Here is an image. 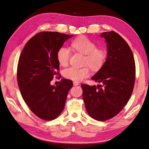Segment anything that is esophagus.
Returning a JSON list of instances; mask_svg holds the SVG:
<instances>
[{
  "label": "esophagus",
  "mask_w": 149,
  "mask_h": 149,
  "mask_svg": "<svg viewBox=\"0 0 149 149\" xmlns=\"http://www.w3.org/2000/svg\"><path fill=\"white\" fill-rule=\"evenodd\" d=\"M73 85L74 86H78V85H79V83L77 81H73Z\"/></svg>",
  "instance_id": "esophagus-1"
}]
</instances>
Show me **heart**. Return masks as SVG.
Listing matches in <instances>:
<instances>
[{
  "label": "heart",
  "mask_w": 149,
  "mask_h": 149,
  "mask_svg": "<svg viewBox=\"0 0 149 149\" xmlns=\"http://www.w3.org/2000/svg\"><path fill=\"white\" fill-rule=\"evenodd\" d=\"M71 47L75 51L85 55L84 64L88 65L93 70H98L104 63L106 53L103 49L97 48L96 44L86 37L82 36L73 40ZM71 55L70 49L62 47L58 49L56 58L60 65L65 66L68 64ZM65 77L74 81H81L90 74V70L88 67L81 68L70 67L64 70Z\"/></svg>",
  "instance_id": "b5f03b06"
}]
</instances>
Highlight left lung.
<instances>
[{
  "mask_svg": "<svg viewBox=\"0 0 149 149\" xmlns=\"http://www.w3.org/2000/svg\"><path fill=\"white\" fill-rule=\"evenodd\" d=\"M100 36L107 44V58L91 79L101 84L81 87L88 114L103 121L116 116L127 103L134 89L136 66L131 49L118 33L107 31Z\"/></svg>",
  "mask_w": 149,
  "mask_h": 149,
  "instance_id": "left-lung-1",
  "label": "left lung"
}]
</instances>
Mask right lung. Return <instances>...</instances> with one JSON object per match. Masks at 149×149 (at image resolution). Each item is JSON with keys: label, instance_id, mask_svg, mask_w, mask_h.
<instances>
[{"label": "right lung", "instance_id": "right-lung-1", "mask_svg": "<svg viewBox=\"0 0 149 149\" xmlns=\"http://www.w3.org/2000/svg\"><path fill=\"white\" fill-rule=\"evenodd\" d=\"M72 35L42 31L25 44L17 66V81L22 96L39 118L52 120L63 111L72 81L63 78L58 86L51 81L58 74L56 53Z\"/></svg>", "mask_w": 149, "mask_h": 149}]
</instances>
